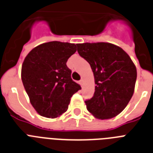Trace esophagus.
I'll use <instances>...</instances> for the list:
<instances>
[{
	"instance_id": "obj_1",
	"label": "esophagus",
	"mask_w": 153,
	"mask_h": 153,
	"mask_svg": "<svg viewBox=\"0 0 153 153\" xmlns=\"http://www.w3.org/2000/svg\"><path fill=\"white\" fill-rule=\"evenodd\" d=\"M83 83H84L83 80H82V79H81V80L79 81V84H80V85L82 86V87H83Z\"/></svg>"
}]
</instances>
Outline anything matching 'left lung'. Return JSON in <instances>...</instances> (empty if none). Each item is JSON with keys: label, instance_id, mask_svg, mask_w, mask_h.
I'll return each instance as SVG.
<instances>
[{"label": "left lung", "instance_id": "left-lung-1", "mask_svg": "<svg viewBox=\"0 0 153 153\" xmlns=\"http://www.w3.org/2000/svg\"><path fill=\"white\" fill-rule=\"evenodd\" d=\"M78 53L94 72L95 92L85 100L87 110L99 120L118 115L128 105L134 92L137 69L120 47L108 42L77 44Z\"/></svg>", "mask_w": 153, "mask_h": 153}]
</instances>
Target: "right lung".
<instances>
[{"mask_svg":"<svg viewBox=\"0 0 153 153\" xmlns=\"http://www.w3.org/2000/svg\"><path fill=\"white\" fill-rule=\"evenodd\" d=\"M75 52V44L49 42L33 48L24 59L22 82L30 104L42 116H60L68 110L73 94L81 89L66 64Z\"/></svg>","mask_w":153,"mask_h":153,"instance_id":"1","label":"right lung"}]
</instances>
